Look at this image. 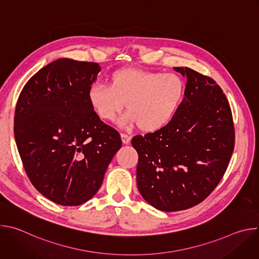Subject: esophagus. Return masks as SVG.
<instances>
[{
	"mask_svg": "<svg viewBox=\"0 0 259 259\" xmlns=\"http://www.w3.org/2000/svg\"><path fill=\"white\" fill-rule=\"evenodd\" d=\"M121 138H122V142L124 144H128L130 142V140H131V136L128 135V134H125V133L121 134Z\"/></svg>",
	"mask_w": 259,
	"mask_h": 259,
	"instance_id": "obj_1",
	"label": "esophagus"
}]
</instances>
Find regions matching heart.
I'll return each instance as SVG.
<instances>
[{"instance_id":"obj_1","label":"heart","mask_w":259,"mask_h":259,"mask_svg":"<svg viewBox=\"0 0 259 259\" xmlns=\"http://www.w3.org/2000/svg\"><path fill=\"white\" fill-rule=\"evenodd\" d=\"M184 94L186 84L175 73L122 68L113 73L108 85H93L88 99L95 113L106 121L114 120L126 104L125 121L152 132L173 119Z\"/></svg>"}]
</instances>
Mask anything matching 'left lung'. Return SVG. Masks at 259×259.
<instances>
[{
  "label": "left lung",
  "instance_id": "obj_1",
  "mask_svg": "<svg viewBox=\"0 0 259 259\" xmlns=\"http://www.w3.org/2000/svg\"><path fill=\"white\" fill-rule=\"evenodd\" d=\"M174 70L188 79L176 115L165 127L131 141L138 154V191L165 212L203 202L224 177L235 147L232 110L221 88L190 67Z\"/></svg>",
  "mask_w": 259,
  "mask_h": 259
}]
</instances>
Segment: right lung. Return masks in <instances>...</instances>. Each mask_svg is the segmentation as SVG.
Returning <instances> with one entry per match:
<instances>
[{
    "label": "right lung",
    "instance_id": "add662e5",
    "mask_svg": "<svg viewBox=\"0 0 259 259\" xmlns=\"http://www.w3.org/2000/svg\"><path fill=\"white\" fill-rule=\"evenodd\" d=\"M100 70L96 62L59 58L34 73L16 103L14 136L23 168L32 186L58 205L90 200L122 146L119 132L88 99Z\"/></svg>",
    "mask_w": 259,
    "mask_h": 259
}]
</instances>
